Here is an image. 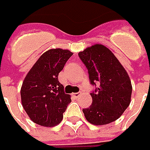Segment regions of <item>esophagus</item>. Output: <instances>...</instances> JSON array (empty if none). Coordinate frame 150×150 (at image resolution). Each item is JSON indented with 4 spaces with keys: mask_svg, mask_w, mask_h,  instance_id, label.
<instances>
[{
    "mask_svg": "<svg viewBox=\"0 0 150 150\" xmlns=\"http://www.w3.org/2000/svg\"><path fill=\"white\" fill-rule=\"evenodd\" d=\"M81 95V92H77V93H75V94H73V96L75 97V98H78L79 96Z\"/></svg>",
    "mask_w": 150,
    "mask_h": 150,
    "instance_id": "obj_1",
    "label": "esophagus"
}]
</instances>
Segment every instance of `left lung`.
Masks as SVG:
<instances>
[{"label": "left lung", "mask_w": 150, "mask_h": 150, "mask_svg": "<svg viewBox=\"0 0 150 150\" xmlns=\"http://www.w3.org/2000/svg\"><path fill=\"white\" fill-rule=\"evenodd\" d=\"M88 70L92 104L83 113L92 125H103L115 121L130 103L131 81L115 54L103 45H95L79 53Z\"/></svg>", "instance_id": "obj_1"}]
</instances>
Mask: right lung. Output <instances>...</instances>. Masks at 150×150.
<instances>
[{
	"instance_id": "right-lung-1",
	"label": "right lung",
	"mask_w": 150,
	"mask_h": 150,
	"mask_svg": "<svg viewBox=\"0 0 150 150\" xmlns=\"http://www.w3.org/2000/svg\"><path fill=\"white\" fill-rule=\"evenodd\" d=\"M72 54L68 50H47L25 76L21 90V103L34 123L51 127L62 120L71 99L65 93L58 75Z\"/></svg>"
}]
</instances>
